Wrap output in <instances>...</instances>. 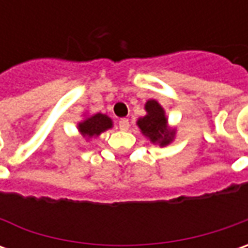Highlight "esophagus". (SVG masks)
Returning <instances> with one entry per match:
<instances>
[{
	"label": "esophagus",
	"instance_id": "obj_1",
	"mask_svg": "<svg viewBox=\"0 0 248 248\" xmlns=\"http://www.w3.org/2000/svg\"><path fill=\"white\" fill-rule=\"evenodd\" d=\"M119 128L121 131H127L129 128V121L128 119H120L119 120Z\"/></svg>",
	"mask_w": 248,
	"mask_h": 248
}]
</instances>
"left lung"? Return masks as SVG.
<instances>
[{
	"label": "left lung",
	"instance_id": "8db88e82",
	"mask_svg": "<svg viewBox=\"0 0 248 248\" xmlns=\"http://www.w3.org/2000/svg\"><path fill=\"white\" fill-rule=\"evenodd\" d=\"M148 114L138 120V125L143 135H146L153 143H160V146L168 145L172 137L174 131L167 127V119L164 116V110L156 100H149L146 103Z\"/></svg>",
	"mask_w": 248,
	"mask_h": 248
}]
</instances>
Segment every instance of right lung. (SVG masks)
<instances>
[{
	"instance_id": "obj_1",
	"label": "right lung",
	"mask_w": 248,
	"mask_h": 248,
	"mask_svg": "<svg viewBox=\"0 0 248 248\" xmlns=\"http://www.w3.org/2000/svg\"><path fill=\"white\" fill-rule=\"evenodd\" d=\"M111 127V120L105 116V114H95L90 119H87L85 121H82L78 124V128H80V132H81L84 137H88V138H92V137H98L100 132L106 131Z\"/></svg>"
}]
</instances>
